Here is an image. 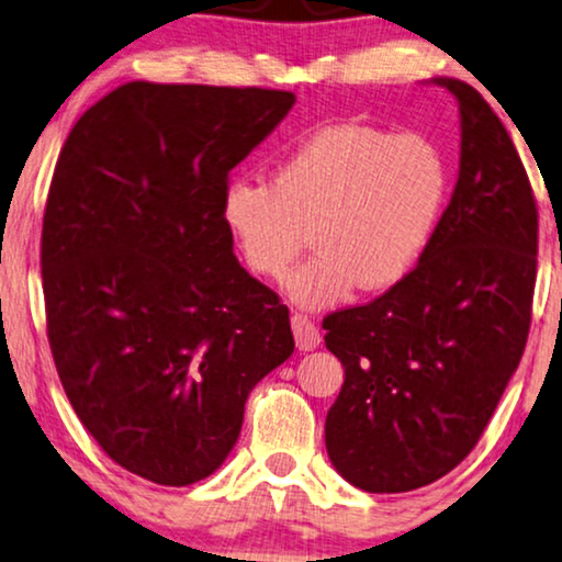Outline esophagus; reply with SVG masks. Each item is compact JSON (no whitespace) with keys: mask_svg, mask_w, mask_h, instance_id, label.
I'll use <instances>...</instances> for the list:
<instances>
[{"mask_svg":"<svg viewBox=\"0 0 562 562\" xmlns=\"http://www.w3.org/2000/svg\"><path fill=\"white\" fill-rule=\"evenodd\" d=\"M291 329H294L299 350H314L322 342L317 325H314V322L306 317V314L296 312L294 317H291Z\"/></svg>","mask_w":562,"mask_h":562,"instance_id":"1","label":"esophagus"}]
</instances>
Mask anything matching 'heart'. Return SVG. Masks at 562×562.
Segmentation results:
<instances>
[{
	"label": "heart",
	"mask_w": 562,
	"mask_h": 562,
	"mask_svg": "<svg viewBox=\"0 0 562 562\" xmlns=\"http://www.w3.org/2000/svg\"><path fill=\"white\" fill-rule=\"evenodd\" d=\"M450 189L445 150L425 133L358 122L319 127L291 145L273 179L233 176L222 222L245 266L283 279L310 240L317 252L289 276L302 306H329L404 281L440 225Z\"/></svg>",
	"instance_id": "obj_1"
}]
</instances>
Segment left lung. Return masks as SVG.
<instances>
[{"instance_id": "8db88e82", "label": "left lung", "mask_w": 562, "mask_h": 562, "mask_svg": "<svg viewBox=\"0 0 562 562\" xmlns=\"http://www.w3.org/2000/svg\"><path fill=\"white\" fill-rule=\"evenodd\" d=\"M427 83L458 104L448 210L404 281L322 322L345 368L325 422L329 463L371 494L427 486L473 450L517 371L532 314L537 206L519 153L471 83Z\"/></svg>"}]
</instances>
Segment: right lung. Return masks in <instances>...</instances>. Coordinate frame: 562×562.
<instances>
[{"label":"right lung","mask_w":562,"mask_h":562,"mask_svg":"<svg viewBox=\"0 0 562 562\" xmlns=\"http://www.w3.org/2000/svg\"><path fill=\"white\" fill-rule=\"evenodd\" d=\"M294 102L130 81L60 150L41 256L53 360L106 456L160 486L217 471L250 391L294 352L289 310L237 263L220 210Z\"/></svg>","instance_id":"right-lung-1"}]
</instances>
